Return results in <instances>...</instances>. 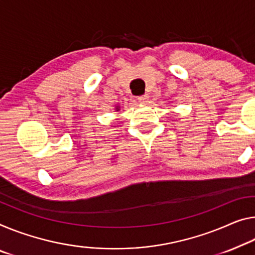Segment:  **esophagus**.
Wrapping results in <instances>:
<instances>
[{
  "instance_id": "esophagus-1",
  "label": "esophagus",
  "mask_w": 255,
  "mask_h": 255,
  "mask_svg": "<svg viewBox=\"0 0 255 255\" xmlns=\"http://www.w3.org/2000/svg\"><path fill=\"white\" fill-rule=\"evenodd\" d=\"M148 99H149V97L147 95H143V96H140L138 97V101L140 104H147L148 103Z\"/></svg>"
}]
</instances>
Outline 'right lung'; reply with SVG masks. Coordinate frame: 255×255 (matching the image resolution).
<instances>
[{
    "label": "right lung",
    "instance_id": "obj_1",
    "mask_svg": "<svg viewBox=\"0 0 255 255\" xmlns=\"http://www.w3.org/2000/svg\"><path fill=\"white\" fill-rule=\"evenodd\" d=\"M120 108H121V107H120V106H116V107H115V109H116V112H119V111H120Z\"/></svg>",
    "mask_w": 255,
    "mask_h": 255
}]
</instances>
